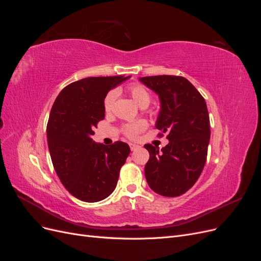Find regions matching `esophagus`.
I'll use <instances>...</instances> for the list:
<instances>
[{"label":"esophagus","mask_w":261,"mask_h":261,"mask_svg":"<svg viewBox=\"0 0 261 261\" xmlns=\"http://www.w3.org/2000/svg\"><path fill=\"white\" fill-rule=\"evenodd\" d=\"M129 148H130V150H136L137 148H139V146H138V145H136V144H133V143H130V144H129Z\"/></svg>","instance_id":"esophagus-1"}]
</instances>
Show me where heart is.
I'll return each mask as SVG.
<instances>
[{"label":"heart","mask_w":261,"mask_h":261,"mask_svg":"<svg viewBox=\"0 0 261 261\" xmlns=\"http://www.w3.org/2000/svg\"><path fill=\"white\" fill-rule=\"evenodd\" d=\"M129 93H130L133 100L135 101L140 108H143V107L147 108L149 106L151 97H150V93L147 91L145 87H143L141 85H133L132 87H129ZM115 98H116L115 90L110 91L107 94L105 98V102H103L106 111H110V110H111L114 101H115ZM146 127H147V123L144 120H139V121H135V122L126 124L124 126V133L127 137L135 138L137 136V134L143 132Z\"/></svg>","instance_id":"obj_1"}]
</instances>
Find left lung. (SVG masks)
I'll use <instances>...</instances> for the list:
<instances>
[{"mask_svg":"<svg viewBox=\"0 0 261 261\" xmlns=\"http://www.w3.org/2000/svg\"><path fill=\"white\" fill-rule=\"evenodd\" d=\"M160 100L155 127L167 132L169 144L145 145L149 160L145 176L149 187L165 197L186 193L201 174L207 159L210 122L206 101L186 78L161 75L140 77Z\"/></svg>","mask_w":261,"mask_h":261,"instance_id":"obj_1","label":"left lung"}]
</instances>
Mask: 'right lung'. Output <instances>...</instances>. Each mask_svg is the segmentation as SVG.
<instances>
[{
    "instance_id": "1",
    "label": "right lung",
    "mask_w": 261,
    "mask_h": 261,
    "mask_svg": "<svg viewBox=\"0 0 261 261\" xmlns=\"http://www.w3.org/2000/svg\"><path fill=\"white\" fill-rule=\"evenodd\" d=\"M129 77H87L66 86L54 101L46 126L50 155L62 184L77 199L97 202L116 187L129 146H106L92 135L105 118L107 93Z\"/></svg>"
}]
</instances>
